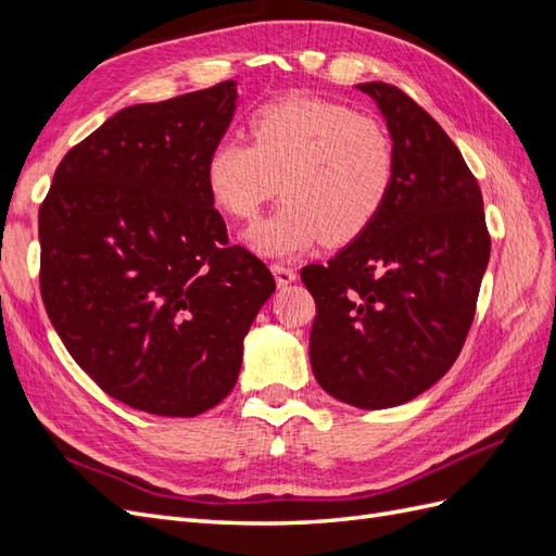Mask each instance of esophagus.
<instances>
[{
    "instance_id": "34e87169",
    "label": "esophagus",
    "mask_w": 556,
    "mask_h": 556,
    "mask_svg": "<svg viewBox=\"0 0 556 556\" xmlns=\"http://www.w3.org/2000/svg\"><path fill=\"white\" fill-rule=\"evenodd\" d=\"M271 271H274V276H276L278 288H285V285H290V282L296 280V271H294V268H292V266H285V264H280V262L271 264Z\"/></svg>"
}]
</instances>
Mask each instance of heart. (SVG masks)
<instances>
[{
    "label": "heart",
    "mask_w": 556,
    "mask_h": 556,
    "mask_svg": "<svg viewBox=\"0 0 556 556\" xmlns=\"http://www.w3.org/2000/svg\"><path fill=\"white\" fill-rule=\"evenodd\" d=\"M248 139L213 146L204 180L213 204L239 223H255L280 182L282 208L250 233L264 255L355 243L390 204L399 150L376 117L294 94L252 113Z\"/></svg>",
    "instance_id": "1"
}]
</instances>
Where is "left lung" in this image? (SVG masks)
Segmentation results:
<instances>
[{
	"label": "left lung",
	"instance_id": "left-lung-1",
	"mask_svg": "<svg viewBox=\"0 0 556 556\" xmlns=\"http://www.w3.org/2000/svg\"><path fill=\"white\" fill-rule=\"evenodd\" d=\"M371 94L399 150L390 204L362 239L301 268L315 299L311 366L327 394L378 410L443 378L476 317L492 239L459 148L396 86Z\"/></svg>",
	"mask_w": 556,
	"mask_h": 556
}]
</instances>
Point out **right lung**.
Instances as JSON below:
<instances>
[{
    "instance_id": "obj_1",
    "label": "right lung",
    "mask_w": 556,
    "mask_h": 556,
    "mask_svg": "<svg viewBox=\"0 0 556 556\" xmlns=\"http://www.w3.org/2000/svg\"><path fill=\"white\" fill-rule=\"evenodd\" d=\"M237 80L111 115L58 164L39 208V288L74 362L127 406L194 417L237 384L243 339L274 294L231 245L204 166Z\"/></svg>"
}]
</instances>
